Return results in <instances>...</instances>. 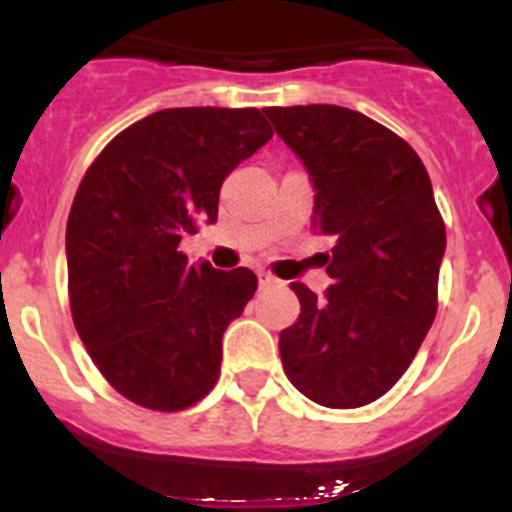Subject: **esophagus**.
I'll use <instances>...</instances> for the list:
<instances>
[{
    "instance_id": "34e87169",
    "label": "esophagus",
    "mask_w": 512,
    "mask_h": 512,
    "mask_svg": "<svg viewBox=\"0 0 512 512\" xmlns=\"http://www.w3.org/2000/svg\"><path fill=\"white\" fill-rule=\"evenodd\" d=\"M279 279L274 277V274H269V271H259V284L261 287H274V284H277Z\"/></svg>"
}]
</instances>
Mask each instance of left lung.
<instances>
[{
    "instance_id": "8db88e82",
    "label": "left lung",
    "mask_w": 512,
    "mask_h": 512,
    "mask_svg": "<svg viewBox=\"0 0 512 512\" xmlns=\"http://www.w3.org/2000/svg\"><path fill=\"white\" fill-rule=\"evenodd\" d=\"M315 187L312 228L333 243L325 297L292 282L300 318L279 333L284 374L325 408L369 405L405 374L436 318L446 228L418 153L338 104L269 107Z\"/></svg>"
}]
</instances>
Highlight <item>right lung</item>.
I'll use <instances>...</instances> for the list:
<instances>
[{
	"instance_id": "add662e5",
	"label": "right lung",
	"mask_w": 512,
	"mask_h": 512,
	"mask_svg": "<svg viewBox=\"0 0 512 512\" xmlns=\"http://www.w3.org/2000/svg\"><path fill=\"white\" fill-rule=\"evenodd\" d=\"M253 107L158 110L104 146L66 225L71 315L102 377L143 408L174 413L215 387L223 333L256 292L248 269L179 251L217 220L225 176L271 138Z\"/></svg>"
}]
</instances>
